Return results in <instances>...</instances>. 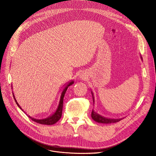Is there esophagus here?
Instances as JSON below:
<instances>
[{
  "label": "esophagus",
  "instance_id": "34e87169",
  "mask_svg": "<svg viewBox=\"0 0 156 156\" xmlns=\"http://www.w3.org/2000/svg\"><path fill=\"white\" fill-rule=\"evenodd\" d=\"M80 78H82V79H85V77L84 76H82V75H81V76H80Z\"/></svg>",
  "mask_w": 156,
  "mask_h": 156
}]
</instances>
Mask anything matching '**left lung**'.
<instances>
[{"label": "left lung", "mask_w": 156, "mask_h": 156, "mask_svg": "<svg viewBox=\"0 0 156 156\" xmlns=\"http://www.w3.org/2000/svg\"><path fill=\"white\" fill-rule=\"evenodd\" d=\"M92 94V97H93V103H94V97H93V93L91 92ZM91 118L94 120L95 121H96L98 123H115L117 122H119L120 120H121L123 118H121V119H111V118H106L105 117L101 116V115L98 114V113H97L96 112H95L94 111H92L91 112Z\"/></svg>", "instance_id": "left-lung-1"}]
</instances>
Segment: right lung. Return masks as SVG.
<instances>
[{
  "label": "right lung",
  "instance_id": "right-lung-1",
  "mask_svg": "<svg viewBox=\"0 0 156 156\" xmlns=\"http://www.w3.org/2000/svg\"><path fill=\"white\" fill-rule=\"evenodd\" d=\"M74 83V81L72 80L71 82L68 83V84L67 85H66L65 88L63 89V91H62V93L61 95V98H60V100H59V105L58 106V108L56 109V111L55 112V113L53 114H52L51 116L46 118V119H34L33 117H31L29 115V117L30 119H31V120L37 122V123H41V124H44V125H53V124L55 123L56 122H57L59 119L61 117V115H62V111H63V98H64V97H65V93L68 88L69 86L73 85ZM13 98L15 99V101L16 103V105H18V107H20V108L21 109V108L19 104L17 103L15 98V96L13 94ZM23 111V110H22Z\"/></svg>",
  "mask_w": 156,
  "mask_h": 156
}]
</instances>
